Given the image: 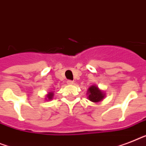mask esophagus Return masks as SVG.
Segmentation results:
<instances>
[{"label":"esophagus","instance_id":"34e87169","mask_svg":"<svg viewBox=\"0 0 146 146\" xmlns=\"http://www.w3.org/2000/svg\"><path fill=\"white\" fill-rule=\"evenodd\" d=\"M74 84V82L72 81V80H68L67 81V84H69V85H72V84Z\"/></svg>","mask_w":146,"mask_h":146}]
</instances>
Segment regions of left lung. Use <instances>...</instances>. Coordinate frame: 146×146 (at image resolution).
<instances>
[{
	"label": "left lung",
	"instance_id": "left-lung-1",
	"mask_svg": "<svg viewBox=\"0 0 146 146\" xmlns=\"http://www.w3.org/2000/svg\"><path fill=\"white\" fill-rule=\"evenodd\" d=\"M87 98L90 102L93 103H98L104 98L106 94L103 90H100L96 85H92L87 90Z\"/></svg>",
	"mask_w": 146,
	"mask_h": 146
}]
</instances>
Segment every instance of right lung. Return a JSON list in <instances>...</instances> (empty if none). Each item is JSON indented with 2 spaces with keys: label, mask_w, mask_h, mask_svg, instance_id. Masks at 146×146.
<instances>
[{
  "label": "right lung",
  "mask_w": 146,
  "mask_h": 146,
  "mask_svg": "<svg viewBox=\"0 0 146 146\" xmlns=\"http://www.w3.org/2000/svg\"><path fill=\"white\" fill-rule=\"evenodd\" d=\"M54 92H49L46 95V98H45V100L47 101H50V100H52L53 98H54Z\"/></svg>",
  "instance_id": "right-lung-1"
}]
</instances>
